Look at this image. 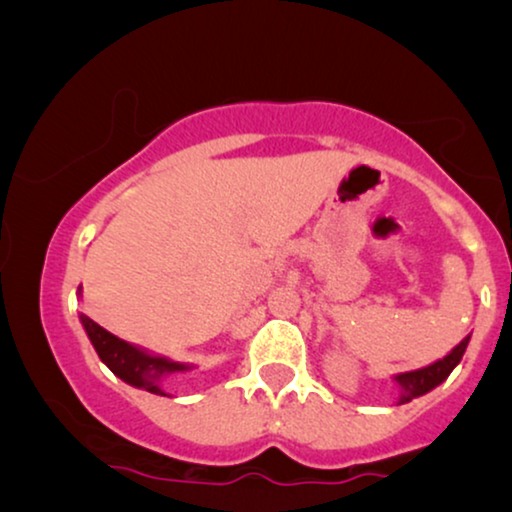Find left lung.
<instances>
[{
  "instance_id": "left-lung-1",
  "label": "left lung",
  "mask_w": 512,
  "mask_h": 512,
  "mask_svg": "<svg viewBox=\"0 0 512 512\" xmlns=\"http://www.w3.org/2000/svg\"><path fill=\"white\" fill-rule=\"evenodd\" d=\"M468 338H471V335H466V338L461 340L459 345L445 356V359L431 363V366H426L422 370H412V373L398 375L396 382H398V387H401V401L398 403H410L412 398L422 396V394H426V391H431L433 387H438V384L443 382L445 377L452 373L454 366L461 361V356H464V352H466Z\"/></svg>"
}]
</instances>
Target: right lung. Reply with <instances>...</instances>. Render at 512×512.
<instances>
[{"mask_svg":"<svg viewBox=\"0 0 512 512\" xmlns=\"http://www.w3.org/2000/svg\"><path fill=\"white\" fill-rule=\"evenodd\" d=\"M81 324L86 328L97 356L107 363L111 373L132 384V387L165 396L163 384L167 377L188 370L184 363H174V361L160 359V356L144 354L142 349L132 347L125 340L116 338V335H111L109 331H104L100 324H95V321L86 317V314H81Z\"/></svg>","mask_w":512,"mask_h":512,"instance_id":"1","label":"right lung"}]
</instances>
